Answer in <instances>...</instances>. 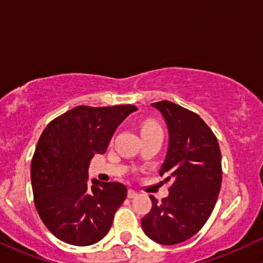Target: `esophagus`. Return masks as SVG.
I'll use <instances>...</instances> for the list:
<instances>
[{
	"instance_id": "obj_1",
	"label": "esophagus",
	"mask_w": 263,
	"mask_h": 263,
	"mask_svg": "<svg viewBox=\"0 0 263 263\" xmlns=\"http://www.w3.org/2000/svg\"><path fill=\"white\" fill-rule=\"evenodd\" d=\"M127 197H128L129 199L136 198V197H137V193H136L134 189H128V192H127Z\"/></svg>"
}]
</instances>
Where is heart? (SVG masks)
I'll return each instance as SVG.
<instances>
[{"instance_id":"obj_1","label":"heart","mask_w":263,"mask_h":263,"mask_svg":"<svg viewBox=\"0 0 263 263\" xmlns=\"http://www.w3.org/2000/svg\"><path fill=\"white\" fill-rule=\"evenodd\" d=\"M151 128H161V127H159L158 123L153 121V120H147V121L142 123V127H141L142 131H146V129H151Z\"/></svg>"}]
</instances>
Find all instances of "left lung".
Returning <instances> with one entry per match:
<instances>
[{"label":"left lung","instance_id":"8db88e82","mask_svg":"<svg viewBox=\"0 0 263 263\" xmlns=\"http://www.w3.org/2000/svg\"><path fill=\"white\" fill-rule=\"evenodd\" d=\"M161 111L170 146L161 176L168 174L170 195L158 201L141 224L144 234L162 245L183 242L203 228L213 213L221 186V152L214 132L198 114L163 100L153 102Z\"/></svg>","mask_w":263,"mask_h":263}]
</instances>
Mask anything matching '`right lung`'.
I'll list each match as a JSON object with an SVG mask.
<instances>
[{"mask_svg":"<svg viewBox=\"0 0 263 263\" xmlns=\"http://www.w3.org/2000/svg\"><path fill=\"white\" fill-rule=\"evenodd\" d=\"M134 105L77 106L55 117L39 137L31 162L34 205L43 224L55 237L75 246L100 241L127 189L121 183L92 180L87 168L107 144Z\"/></svg>","mask_w":263,"mask_h":263,"instance_id":"1","label":"right lung"}]
</instances>
